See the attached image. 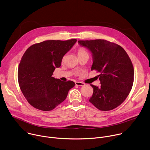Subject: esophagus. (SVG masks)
<instances>
[{"mask_svg":"<svg viewBox=\"0 0 150 150\" xmlns=\"http://www.w3.org/2000/svg\"><path fill=\"white\" fill-rule=\"evenodd\" d=\"M75 85H77V86H83V85H85V83H83L82 82H76Z\"/></svg>","mask_w":150,"mask_h":150,"instance_id":"obj_1","label":"esophagus"}]
</instances>
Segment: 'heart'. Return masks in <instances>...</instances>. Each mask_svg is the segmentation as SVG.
I'll list each match as a JSON object with an SVG mask.
<instances>
[{
  "mask_svg": "<svg viewBox=\"0 0 150 150\" xmlns=\"http://www.w3.org/2000/svg\"><path fill=\"white\" fill-rule=\"evenodd\" d=\"M77 54H78V57L83 56H88V52H87V49L84 47H82L78 48V49L77 50Z\"/></svg>",
  "mask_w": 150,
  "mask_h": 150,
  "instance_id": "obj_1",
  "label": "heart"
}]
</instances>
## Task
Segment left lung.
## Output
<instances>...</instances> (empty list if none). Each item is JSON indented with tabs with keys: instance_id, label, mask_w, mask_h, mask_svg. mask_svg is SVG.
Returning a JSON list of instances; mask_svg holds the SVG:
<instances>
[{
	"instance_id": "obj_1",
	"label": "left lung",
	"mask_w": 150,
	"mask_h": 150,
	"mask_svg": "<svg viewBox=\"0 0 150 150\" xmlns=\"http://www.w3.org/2000/svg\"><path fill=\"white\" fill-rule=\"evenodd\" d=\"M93 56L91 71L95 70L101 86L93 88L89 101L101 111L112 110L120 105L129 95L134 83V69L131 59L119 45L105 40H79Z\"/></svg>"
}]
</instances>
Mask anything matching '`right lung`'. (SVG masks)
<instances>
[{"instance_id":"1","label":"right lung","mask_w":150,"mask_h":150,"mask_svg":"<svg viewBox=\"0 0 150 150\" xmlns=\"http://www.w3.org/2000/svg\"><path fill=\"white\" fill-rule=\"evenodd\" d=\"M76 41L46 40L31 46L24 53L18 67V80L23 95L34 108L52 110L74 87V82L62 81L52 75Z\"/></svg>"}]
</instances>
